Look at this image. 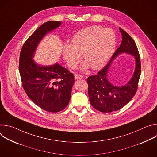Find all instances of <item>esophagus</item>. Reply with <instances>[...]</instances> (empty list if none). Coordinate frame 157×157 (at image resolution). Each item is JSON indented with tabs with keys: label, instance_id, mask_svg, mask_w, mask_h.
I'll return each instance as SVG.
<instances>
[{
	"label": "esophagus",
	"instance_id": "34e87169",
	"mask_svg": "<svg viewBox=\"0 0 157 157\" xmlns=\"http://www.w3.org/2000/svg\"><path fill=\"white\" fill-rule=\"evenodd\" d=\"M83 78V76L82 75H78V74H76L75 75V79H82Z\"/></svg>",
	"mask_w": 157,
	"mask_h": 157
}]
</instances>
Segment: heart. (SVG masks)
I'll list each match as a JSON object with an SVG mask.
<instances>
[{"label":"heart","mask_w":157,"mask_h":157,"mask_svg":"<svg viewBox=\"0 0 157 157\" xmlns=\"http://www.w3.org/2000/svg\"><path fill=\"white\" fill-rule=\"evenodd\" d=\"M116 43V36L113 30L91 26L76 33L71 39V44H64L63 55L70 68H76L82 55L86 62L82 69H87L91 66L96 70L109 61L115 51Z\"/></svg>","instance_id":"1"}]
</instances>
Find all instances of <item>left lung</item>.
Listing matches in <instances>:
<instances>
[{
    "label": "left lung",
    "instance_id": "8db88e82",
    "mask_svg": "<svg viewBox=\"0 0 157 157\" xmlns=\"http://www.w3.org/2000/svg\"><path fill=\"white\" fill-rule=\"evenodd\" d=\"M119 30L122 36L120 47L97 75L89 76L87 79L89 101L94 109L102 113L117 111L125 105L136 94L140 76V59L136 44L126 32L121 28ZM123 53L130 54L135 58V70L128 83L121 86H115L108 81V72L114 59Z\"/></svg>",
    "mask_w": 157,
    "mask_h": 157
}]
</instances>
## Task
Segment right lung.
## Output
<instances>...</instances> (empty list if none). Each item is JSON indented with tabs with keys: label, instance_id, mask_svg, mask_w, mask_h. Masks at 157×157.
I'll return each instance as SVG.
<instances>
[{
	"label": "right lung",
	"instance_id": "add662e5",
	"mask_svg": "<svg viewBox=\"0 0 157 157\" xmlns=\"http://www.w3.org/2000/svg\"><path fill=\"white\" fill-rule=\"evenodd\" d=\"M61 25V21H56L41 25L24 44L19 59V72L25 93L35 104L50 113H58L68 105L74 76L58 63L41 65L33 58L42 39Z\"/></svg>",
	"mask_w": 157,
	"mask_h": 157
}]
</instances>
